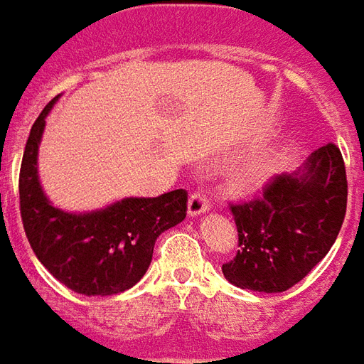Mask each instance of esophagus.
Returning a JSON list of instances; mask_svg holds the SVG:
<instances>
[{
	"mask_svg": "<svg viewBox=\"0 0 364 364\" xmlns=\"http://www.w3.org/2000/svg\"><path fill=\"white\" fill-rule=\"evenodd\" d=\"M208 208H210V198L206 197L205 191H193L189 197V208H187L189 216L206 213Z\"/></svg>",
	"mask_w": 364,
	"mask_h": 364,
	"instance_id": "esophagus-1",
	"label": "esophagus"
}]
</instances>
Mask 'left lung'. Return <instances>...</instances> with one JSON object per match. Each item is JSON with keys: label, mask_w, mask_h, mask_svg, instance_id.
<instances>
[{"label": "left lung", "mask_w": 364, "mask_h": 364, "mask_svg": "<svg viewBox=\"0 0 364 364\" xmlns=\"http://www.w3.org/2000/svg\"><path fill=\"white\" fill-rule=\"evenodd\" d=\"M237 253L222 265L232 284L255 292H284L320 263L341 230L347 173L333 142L312 151L304 169L274 175L259 195L230 203Z\"/></svg>", "instance_id": "left-lung-1"}]
</instances>
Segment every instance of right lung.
I'll use <instances>...</instances> for the list:
<instances>
[{
    "label": "right lung",
    "mask_w": 364,
    "mask_h": 364,
    "mask_svg": "<svg viewBox=\"0 0 364 364\" xmlns=\"http://www.w3.org/2000/svg\"><path fill=\"white\" fill-rule=\"evenodd\" d=\"M54 97L31 128L19 173V210L33 252L62 284L85 296H109L134 287L148 271L154 245L187 216V191L156 198H124L105 210L70 214L46 200L36 175V151Z\"/></svg>",
    "instance_id": "right-lung-1"
}]
</instances>
